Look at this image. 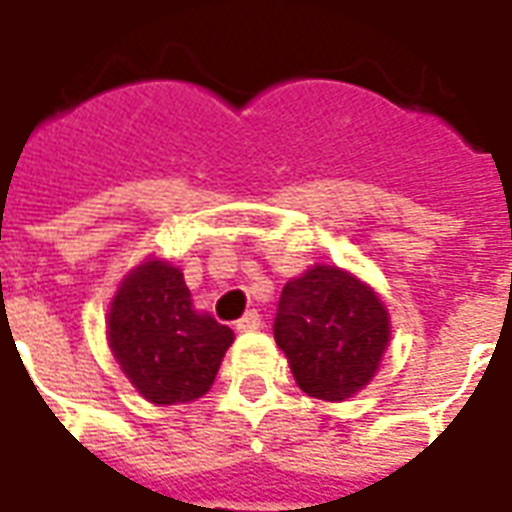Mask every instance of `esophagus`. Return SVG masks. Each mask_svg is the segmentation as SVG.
Masks as SVG:
<instances>
[{
	"label": "esophagus",
	"mask_w": 512,
	"mask_h": 512,
	"mask_svg": "<svg viewBox=\"0 0 512 512\" xmlns=\"http://www.w3.org/2000/svg\"><path fill=\"white\" fill-rule=\"evenodd\" d=\"M260 326H263V318H260V312L257 310H249L241 321H235V329H238V332H255Z\"/></svg>",
	"instance_id": "esophagus-1"
}]
</instances>
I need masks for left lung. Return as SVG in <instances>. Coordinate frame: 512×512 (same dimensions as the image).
I'll return each instance as SVG.
<instances>
[{"mask_svg":"<svg viewBox=\"0 0 512 512\" xmlns=\"http://www.w3.org/2000/svg\"><path fill=\"white\" fill-rule=\"evenodd\" d=\"M274 340L307 395L345 400L378 370L389 343V315L376 293L348 271L315 266L282 288Z\"/></svg>","mask_w":512,"mask_h":512,"instance_id":"left-lung-1","label":"left lung"}]
</instances>
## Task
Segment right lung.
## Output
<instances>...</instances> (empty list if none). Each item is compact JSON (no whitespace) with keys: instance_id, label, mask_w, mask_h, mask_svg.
Returning a JSON list of instances; mask_svg holds the SVG:
<instances>
[{"instance_id":"obj_1","label":"right lung","mask_w":512,"mask_h":512,"mask_svg":"<svg viewBox=\"0 0 512 512\" xmlns=\"http://www.w3.org/2000/svg\"><path fill=\"white\" fill-rule=\"evenodd\" d=\"M109 343L139 395L175 406L211 389L233 332L191 307L180 268L147 260L117 290Z\"/></svg>"}]
</instances>
